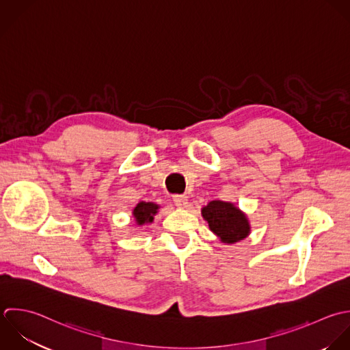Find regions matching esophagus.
Listing matches in <instances>:
<instances>
[{
  "label": "esophagus",
  "mask_w": 350,
  "mask_h": 350,
  "mask_svg": "<svg viewBox=\"0 0 350 350\" xmlns=\"http://www.w3.org/2000/svg\"><path fill=\"white\" fill-rule=\"evenodd\" d=\"M173 202L180 208H185L188 206V198L185 195H174Z\"/></svg>",
  "instance_id": "1"
}]
</instances>
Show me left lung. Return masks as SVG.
<instances>
[{
  "instance_id": "left-lung-1",
  "label": "left lung",
  "mask_w": 350,
  "mask_h": 350,
  "mask_svg": "<svg viewBox=\"0 0 350 350\" xmlns=\"http://www.w3.org/2000/svg\"><path fill=\"white\" fill-rule=\"evenodd\" d=\"M202 217L207 221L210 230L224 244L239 243L251 233L247 214L232 202L211 200L202 208Z\"/></svg>"
}]
</instances>
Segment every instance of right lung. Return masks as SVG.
Masks as SVG:
<instances>
[{
	"label": "right lung",
	"instance_id": "1",
	"mask_svg": "<svg viewBox=\"0 0 350 350\" xmlns=\"http://www.w3.org/2000/svg\"><path fill=\"white\" fill-rule=\"evenodd\" d=\"M159 204H155L154 202H139L136 207L132 210V217L136 222V225L143 226L147 224L154 222V217L158 214Z\"/></svg>",
	"mask_w": 350,
	"mask_h": 350
}]
</instances>
